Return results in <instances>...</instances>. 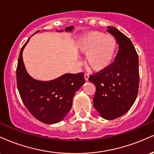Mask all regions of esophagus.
I'll use <instances>...</instances> for the list:
<instances>
[{
  "instance_id": "esophagus-1",
  "label": "esophagus",
  "mask_w": 154,
  "mask_h": 154,
  "mask_svg": "<svg viewBox=\"0 0 154 154\" xmlns=\"http://www.w3.org/2000/svg\"><path fill=\"white\" fill-rule=\"evenodd\" d=\"M84 77H85V79L86 81H88V79H89V75H88V74H87V73H85V74Z\"/></svg>"
}]
</instances>
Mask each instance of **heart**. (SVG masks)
Here are the masks:
<instances>
[{"label": "heart", "instance_id": "heart-1", "mask_svg": "<svg viewBox=\"0 0 154 154\" xmlns=\"http://www.w3.org/2000/svg\"><path fill=\"white\" fill-rule=\"evenodd\" d=\"M77 48L81 54L87 55V63L91 69L101 72L109 68L114 61L117 41L111 35L91 31L79 39Z\"/></svg>", "mask_w": 154, "mask_h": 154}]
</instances>
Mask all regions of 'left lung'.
<instances>
[{"instance_id":"left-lung-1","label":"left lung","mask_w":154,"mask_h":154,"mask_svg":"<svg viewBox=\"0 0 154 154\" xmlns=\"http://www.w3.org/2000/svg\"><path fill=\"white\" fill-rule=\"evenodd\" d=\"M107 31L116 38L119 51L109 68L90 75L95 86L93 105L106 119L124 115L135 103L139 88L138 55L126 35L114 26Z\"/></svg>"}]
</instances>
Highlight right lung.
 I'll list each match as a JSON object with an SVG mask.
<instances>
[{"label": "right lung", "mask_w": 154, "mask_h": 154, "mask_svg": "<svg viewBox=\"0 0 154 154\" xmlns=\"http://www.w3.org/2000/svg\"><path fill=\"white\" fill-rule=\"evenodd\" d=\"M73 28L68 26L65 30L72 31ZM29 39L21 49L17 64L19 95L28 111L39 121L50 125L59 122L70 111L74 95L85 83L84 73L65 74L48 82L33 79L26 72L22 59V51Z\"/></svg>", "instance_id": "obj_1"}]
</instances>
